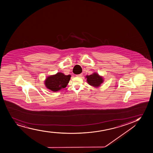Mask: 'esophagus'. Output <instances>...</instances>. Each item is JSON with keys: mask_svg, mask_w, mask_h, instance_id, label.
<instances>
[{"mask_svg": "<svg viewBox=\"0 0 153 153\" xmlns=\"http://www.w3.org/2000/svg\"><path fill=\"white\" fill-rule=\"evenodd\" d=\"M82 76V74H79V75H76V76H77V77H81Z\"/></svg>", "mask_w": 153, "mask_h": 153, "instance_id": "1", "label": "esophagus"}]
</instances>
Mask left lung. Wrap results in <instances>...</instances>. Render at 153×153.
I'll return each mask as SVG.
<instances>
[{
    "instance_id": "obj_1",
    "label": "left lung",
    "mask_w": 153,
    "mask_h": 153,
    "mask_svg": "<svg viewBox=\"0 0 153 153\" xmlns=\"http://www.w3.org/2000/svg\"><path fill=\"white\" fill-rule=\"evenodd\" d=\"M86 78H87L88 83L94 87L100 86V84L103 82V78L97 73H94L91 75H87Z\"/></svg>"
}]
</instances>
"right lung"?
Returning a JSON list of instances; mask_svg holds the SVG:
<instances>
[{"instance_id":"add662e5","label":"right lung","mask_w":153,"mask_h":153,"mask_svg":"<svg viewBox=\"0 0 153 153\" xmlns=\"http://www.w3.org/2000/svg\"><path fill=\"white\" fill-rule=\"evenodd\" d=\"M71 77L70 75H65L62 73H57L56 75L47 78L45 81V85L52 91H59L67 86Z\"/></svg>"}]
</instances>
